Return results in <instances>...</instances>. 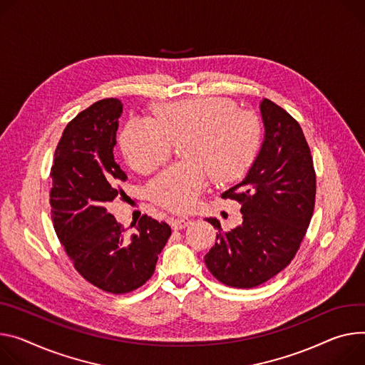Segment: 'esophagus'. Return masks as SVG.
<instances>
[{
  "mask_svg": "<svg viewBox=\"0 0 365 365\" xmlns=\"http://www.w3.org/2000/svg\"><path fill=\"white\" fill-rule=\"evenodd\" d=\"M170 224H172V228H173V230H182V228H185V227H187V225L190 224V220L186 218V217H182V218H172Z\"/></svg>",
  "mask_w": 365,
  "mask_h": 365,
  "instance_id": "obj_1",
  "label": "esophagus"
}]
</instances>
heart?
<instances>
[{"label": "heart", "mask_w": 365, "mask_h": 365, "mask_svg": "<svg viewBox=\"0 0 365 365\" xmlns=\"http://www.w3.org/2000/svg\"><path fill=\"white\" fill-rule=\"evenodd\" d=\"M154 120L130 119L119 135L132 169L148 175L169 160L172 141L186 140L185 163L153 180V200L170 211L193 208L211 176L221 183L245 173L259 145V125L224 97H193L154 106Z\"/></svg>", "instance_id": "1"}]
</instances>
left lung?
<instances>
[{
	"mask_svg": "<svg viewBox=\"0 0 365 365\" xmlns=\"http://www.w3.org/2000/svg\"><path fill=\"white\" fill-rule=\"evenodd\" d=\"M264 128L260 150L245 179L221 197L242 204L243 222L222 231L217 218L215 246L204 257L222 284L253 288L281 272L295 256L310 224L316 175L303 129L274 102L259 105Z\"/></svg>",
	"mask_w": 365,
	"mask_h": 365,
	"instance_id": "8db88e82",
	"label": "left lung"
}]
</instances>
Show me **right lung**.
I'll return each mask as SVG.
<instances>
[{
    "instance_id": "obj_1",
    "label": "right lung",
    "mask_w": 365,
    "mask_h": 365,
    "mask_svg": "<svg viewBox=\"0 0 365 365\" xmlns=\"http://www.w3.org/2000/svg\"><path fill=\"white\" fill-rule=\"evenodd\" d=\"M122 106L103 98L78 113L62 132L51 170L56 236L81 277L112 294L144 285L172 235L169 224L143 215L128 236L106 210L128 179L113 157Z\"/></svg>"
}]
</instances>
